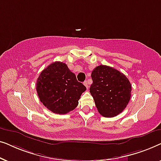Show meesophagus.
<instances>
[{
	"instance_id": "obj_1",
	"label": "esophagus",
	"mask_w": 161,
	"mask_h": 161,
	"mask_svg": "<svg viewBox=\"0 0 161 161\" xmlns=\"http://www.w3.org/2000/svg\"><path fill=\"white\" fill-rule=\"evenodd\" d=\"M83 84H84V86L87 88V89L89 88V82H88L87 80H85L84 82H83Z\"/></svg>"
}]
</instances>
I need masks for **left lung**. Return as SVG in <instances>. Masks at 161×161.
I'll use <instances>...</instances> for the list:
<instances>
[{
    "label": "left lung",
    "mask_w": 161,
    "mask_h": 161,
    "mask_svg": "<svg viewBox=\"0 0 161 161\" xmlns=\"http://www.w3.org/2000/svg\"><path fill=\"white\" fill-rule=\"evenodd\" d=\"M90 93L99 113L114 117L122 113L131 97L132 86L124 74L113 67L100 65L92 72Z\"/></svg>",
    "instance_id": "left-lung-1"
}]
</instances>
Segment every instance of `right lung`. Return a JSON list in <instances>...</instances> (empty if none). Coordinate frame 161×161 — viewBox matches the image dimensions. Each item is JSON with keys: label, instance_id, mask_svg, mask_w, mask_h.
<instances>
[{"label": "right lung", "instance_id": "add662e5", "mask_svg": "<svg viewBox=\"0 0 161 161\" xmlns=\"http://www.w3.org/2000/svg\"><path fill=\"white\" fill-rule=\"evenodd\" d=\"M36 92L43 105L53 113L65 114L78 105L86 88L77 80L67 65L61 61L52 63L42 70L36 81Z\"/></svg>", "mask_w": 161, "mask_h": 161}]
</instances>
